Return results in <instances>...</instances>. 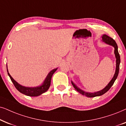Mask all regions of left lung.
<instances>
[{"label":"left lung","instance_id":"1","mask_svg":"<svg viewBox=\"0 0 126 126\" xmlns=\"http://www.w3.org/2000/svg\"><path fill=\"white\" fill-rule=\"evenodd\" d=\"M102 40H103V41L105 42L106 44H108L110 45V46H112V47H113L114 48H115V51H114V53H115V57L116 60V71H115V73L114 74V76L111 80L110 82V83H108V85H107L105 86V88H104L103 90H100L98 92H94V93H89V92H86L83 90H81L80 89L78 88L76 85H75L74 83L73 82L71 81V83L73 85V86H74V88H75V90H77V92H78L79 93L82 94V95H86V97H96V96H100V95L104 94L106 93L107 92H108L109 89L111 88V86L113 85L114 82H115V80L116 79L117 77H118V74H119V66H120V55L119 53L118 52V46H117V44L116 43V42L115 40H114L113 38L110 37L108 36H107L106 34H103V36H102Z\"/></svg>","mask_w":126,"mask_h":126}]
</instances>
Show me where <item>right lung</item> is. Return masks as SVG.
<instances>
[{"mask_svg":"<svg viewBox=\"0 0 126 126\" xmlns=\"http://www.w3.org/2000/svg\"><path fill=\"white\" fill-rule=\"evenodd\" d=\"M58 68H55L53 69L49 72L48 73L46 79L44 80V81L43 82V84L41 86L34 87V88H29V87H25L22 85H19L17 82H16L14 79L13 78V77L11 76L9 73H8L7 68V71L8 76L10 78L11 81L13 83V84L16 87V89H17L19 92H21V93L24 94L28 95V96H31V97H34V96H38V95H41V94H43L45 92L47 91L49 89L50 85H51V80L52 77L55 71H56V70Z\"/></svg>","mask_w":126,"mask_h":126,"instance_id":"1","label":"right lung"}]
</instances>
